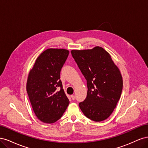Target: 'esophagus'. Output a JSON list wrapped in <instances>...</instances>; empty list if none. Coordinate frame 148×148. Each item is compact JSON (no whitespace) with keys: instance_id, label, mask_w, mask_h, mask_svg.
<instances>
[{"instance_id":"obj_1","label":"esophagus","mask_w":148,"mask_h":148,"mask_svg":"<svg viewBox=\"0 0 148 148\" xmlns=\"http://www.w3.org/2000/svg\"><path fill=\"white\" fill-rule=\"evenodd\" d=\"M71 99H72V100H75V96L74 95H71Z\"/></svg>"}]
</instances>
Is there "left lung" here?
<instances>
[{"instance_id":"8db88e82","label":"left lung","mask_w":148,"mask_h":148,"mask_svg":"<svg viewBox=\"0 0 148 148\" xmlns=\"http://www.w3.org/2000/svg\"><path fill=\"white\" fill-rule=\"evenodd\" d=\"M71 56L86 80V99L79 103L84 115L101 122L113 112L123 88L122 77L109 53L101 47L72 50Z\"/></svg>"}]
</instances>
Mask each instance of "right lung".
I'll return each mask as SVG.
<instances>
[{"instance_id": "add662e5", "label": "right lung", "mask_w": 148, "mask_h": 148, "mask_svg": "<svg viewBox=\"0 0 148 148\" xmlns=\"http://www.w3.org/2000/svg\"><path fill=\"white\" fill-rule=\"evenodd\" d=\"M69 54L64 49H47L37 58L29 73L26 91L34 112L42 122H56L69 104L60 79Z\"/></svg>"}]
</instances>
